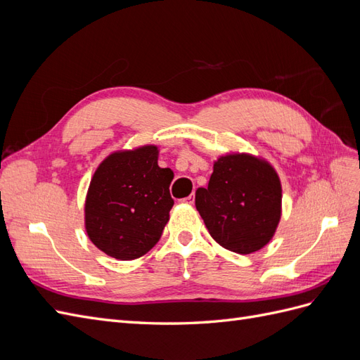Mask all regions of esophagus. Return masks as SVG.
I'll return each instance as SVG.
<instances>
[{"mask_svg": "<svg viewBox=\"0 0 360 360\" xmlns=\"http://www.w3.org/2000/svg\"><path fill=\"white\" fill-rule=\"evenodd\" d=\"M181 202H183V204H189V205H192V204L195 202V197H193V195H189V197L183 198V200H181Z\"/></svg>", "mask_w": 360, "mask_h": 360, "instance_id": "obj_1", "label": "esophagus"}]
</instances>
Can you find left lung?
I'll use <instances>...</instances> for the list:
<instances>
[{
  "instance_id": "8db88e82",
  "label": "left lung",
  "mask_w": 360,
  "mask_h": 360,
  "mask_svg": "<svg viewBox=\"0 0 360 360\" xmlns=\"http://www.w3.org/2000/svg\"><path fill=\"white\" fill-rule=\"evenodd\" d=\"M195 205L210 236L236 254H252L275 236L282 188L264 159L248 153L217 158L209 186L195 192Z\"/></svg>"
}]
</instances>
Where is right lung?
<instances>
[{"label":"right lung","mask_w":360,"mask_h":360,"mask_svg":"<svg viewBox=\"0 0 360 360\" xmlns=\"http://www.w3.org/2000/svg\"><path fill=\"white\" fill-rule=\"evenodd\" d=\"M159 148L143 146L108 156L90 181L85 230L96 248L127 261L147 254L169 221L174 172L158 165Z\"/></svg>","instance_id":"1"}]
</instances>
